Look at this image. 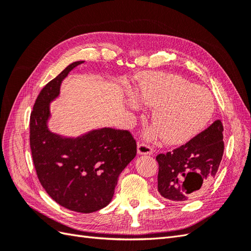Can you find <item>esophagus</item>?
Segmentation results:
<instances>
[{
  "mask_svg": "<svg viewBox=\"0 0 251 251\" xmlns=\"http://www.w3.org/2000/svg\"><path fill=\"white\" fill-rule=\"evenodd\" d=\"M137 153L139 155H151L153 153V149L147 143H139L137 147Z\"/></svg>",
  "mask_w": 251,
  "mask_h": 251,
  "instance_id": "esophagus-1",
  "label": "esophagus"
}]
</instances>
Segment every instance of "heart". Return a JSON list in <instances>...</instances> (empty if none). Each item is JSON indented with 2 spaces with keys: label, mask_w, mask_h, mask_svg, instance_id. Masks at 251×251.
I'll return each mask as SVG.
<instances>
[{
  "label": "heart",
  "mask_w": 251,
  "mask_h": 251,
  "mask_svg": "<svg viewBox=\"0 0 251 251\" xmlns=\"http://www.w3.org/2000/svg\"><path fill=\"white\" fill-rule=\"evenodd\" d=\"M137 96L143 103L155 108L151 120L157 126L146 132L148 138L161 133L163 140L180 146L194 139L207 126L215 112V98L210 91L171 73L140 75ZM128 105L136 108L134 100Z\"/></svg>",
  "instance_id": "b5f03b06"
}]
</instances>
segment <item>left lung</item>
Listing matches in <instances>:
<instances>
[{"label":"left lung","instance_id":"1","mask_svg":"<svg viewBox=\"0 0 251 251\" xmlns=\"http://www.w3.org/2000/svg\"><path fill=\"white\" fill-rule=\"evenodd\" d=\"M223 151V125L216 120L183 146L159 154V194L173 202L198 198L216 177Z\"/></svg>","mask_w":251,"mask_h":251}]
</instances>
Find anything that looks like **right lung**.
Masks as SVG:
<instances>
[{"label":"right lung","mask_w":251,"mask_h":251,"mask_svg":"<svg viewBox=\"0 0 251 251\" xmlns=\"http://www.w3.org/2000/svg\"><path fill=\"white\" fill-rule=\"evenodd\" d=\"M82 63H72L42 89L30 115V149L37 178L51 198L65 208L90 214L111 202L137 146L126 130L102 127L68 138L48 128L50 102L59 95L64 78Z\"/></svg>","instance_id":"obj_1"}]
</instances>
